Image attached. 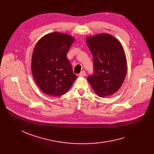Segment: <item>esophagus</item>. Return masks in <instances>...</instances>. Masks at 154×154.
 I'll return each instance as SVG.
<instances>
[{
	"label": "esophagus",
	"instance_id": "esophagus-1",
	"mask_svg": "<svg viewBox=\"0 0 154 154\" xmlns=\"http://www.w3.org/2000/svg\"><path fill=\"white\" fill-rule=\"evenodd\" d=\"M79 75H80V76H82V77L85 76V75H86V74H85V72L84 70H82V71H81V72H80V74H79Z\"/></svg>",
	"mask_w": 154,
	"mask_h": 154
}]
</instances>
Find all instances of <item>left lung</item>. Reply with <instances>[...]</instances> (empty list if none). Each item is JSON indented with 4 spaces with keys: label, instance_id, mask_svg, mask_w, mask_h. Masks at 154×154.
<instances>
[{
    "label": "left lung",
    "instance_id": "1",
    "mask_svg": "<svg viewBox=\"0 0 154 154\" xmlns=\"http://www.w3.org/2000/svg\"><path fill=\"white\" fill-rule=\"evenodd\" d=\"M86 42L92 53L94 63V74L87 77L88 81L101 97L115 94L122 86L127 73L122 45L108 34L88 37Z\"/></svg>",
    "mask_w": 154,
    "mask_h": 154
}]
</instances>
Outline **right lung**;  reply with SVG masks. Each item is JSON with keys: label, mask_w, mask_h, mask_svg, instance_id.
Listing matches in <instances>:
<instances>
[{"label": "right lung", "mask_w": 154, "mask_h": 154, "mask_svg": "<svg viewBox=\"0 0 154 154\" xmlns=\"http://www.w3.org/2000/svg\"><path fill=\"white\" fill-rule=\"evenodd\" d=\"M72 36L54 32L40 38L32 54L31 70L38 87L53 97L67 93L77 78L67 57Z\"/></svg>", "instance_id": "obj_1"}]
</instances>
